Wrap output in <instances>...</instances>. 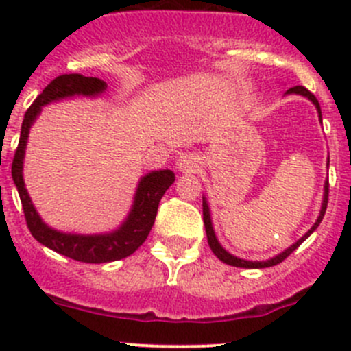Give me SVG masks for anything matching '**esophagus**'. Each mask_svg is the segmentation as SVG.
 I'll list each match as a JSON object with an SVG mask.
<instances>
[{
  "mask_svg": "<svg viewBox=\"0 0 351 351\" xmlns=\"http://www.w3.org/2000/svg\"><path fill=\"white\" fill-rule=\"evenodd\" d=\"M198 166H200V165H198V158L193 153H186V154L180 156L178 162H176V168H178L180 171H183V173L197 171Z\"/></svg>",
  "mask_w": 351,
  "mask_h": 351,
  "instance_id": "1",
  "label": "esophagus"
}]
</instances>
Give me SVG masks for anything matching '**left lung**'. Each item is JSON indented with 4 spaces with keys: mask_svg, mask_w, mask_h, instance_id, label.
<instances>
[{
    "mask_svg": "<svg viewBox=\"0 0 351 351\" xmlns=\"http://www.w3.org/2000/svg\"><path fill=\"white\" fill-rule=\"evenodd\" d=\"M287 93H297V95H302V97H307L311 101H313L314 105L317 107V112H319V117H321V107H319V101L316 100V97H314L313 93H311L309 90H306L304 86H293L290 88ZM329 162V161H328ZM328 195H329V182H326V185H324V200H323V207H321V214L319 217H317L316 224L313 226V228L309 229V231L306 232V234L302 236V238L299 239L295 244H292V246L289 247V250H285L284 253H280L278 256L271 258V260H267V261H246V260H241V258H236L232 256V254H229L228 251L224 250V247L219 244L217 239H215V234H214V229H212V222H210V212H208V205L207 202L204 200V224H205V232H207V241H208V246H210V250L214 251L215 256L219 258L221 261H224V263L228 265H232V267H239V268H267V267H275V265L282 263V261L285 260L287 256H290V254L293 253V251L297 250V247L300 246L304 241H306L307 238H309L311 234H313L314 231H316L317 226L321 224V221H323L324 214H326V207H328Z\"/></svg>",
    "mask_w": 351,
    "mask_h": 351,
    "instance_id": "8db88e82",
    "label": "left lung"
}]
</instances>
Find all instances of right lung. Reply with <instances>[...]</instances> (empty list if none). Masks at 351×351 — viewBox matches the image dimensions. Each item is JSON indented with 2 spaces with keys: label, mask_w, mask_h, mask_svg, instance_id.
I'll return each mask as SVG.
<instances>
[{
  "label": "right lung",
  "mask_w": 351,
  "mask_h": 351,
  "mask_svg": "<svg viewBox=\"0 0 351 351\" xmlns=\"http://www.w3.org/2000/svg\"><path fill=\"white\" fill-rule=\"evenodd\" d=\"M107 88V83L98 77H86L83 74H62L52 80L47 86L42 90L34 100V104L25 112L22 134H20L19 147L12 162V176L19 190L20 200H22L25 222L30 229L32 236L44 246L51 247L56 253H61L71 260L83 261V263H108V261L122 260V258L132 254L137 247L146 241L151 228L154 224L156 214H158L159 202L166 190L175 182V173L169 169L153 171L144 176L139 183L136 193L132 212L129 219L123 222L119 231L105 236H77V234H62L47 228L35 212L30 197L25 190L22 166L25 144H27L28 129L32 122L40 112V107L52 100L73 97V95H98Z\"/></svg>",
  "instance_id": "right-lung-1"
}]
</instances>
